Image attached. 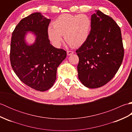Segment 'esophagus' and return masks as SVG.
Returning a JSON list of instances; mask_svg holds the SVG:
<instances>
[{"mask_svg": "<svg viewBox=\"0 0 132 132\" xmlns=\"http://www.w3.org/2000/svg\"><path fill=\"white\" fill-rule=\"evenodd\" d=\"M74 52H72V51H70V50H68V51H67V54L68 55H71L72 54H73Z\"/></svg>", "mask_w": 132, "mask_h": 132, "instance_id": "obj_1", "label": "esophagus"}]
</instances>
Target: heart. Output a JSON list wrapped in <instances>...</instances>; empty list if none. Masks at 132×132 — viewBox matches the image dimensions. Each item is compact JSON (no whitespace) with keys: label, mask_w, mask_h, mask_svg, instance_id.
Returning a JSON list of instances; mask_svg holds the SVG:
<instances>
[{"label":"heart","mask_w":132,"mask_h":132,"mask_svg":"<svg viewBox=\"0 0 132 132\" xmlns=\"http://www.w3.org/2000/svg\"><path fill=\"white\" fill-rule=\"evenodd\" d=\"M53 27L47 28V33L53 45L59 47L62 36L70 45L79 47L87 40L90 34L92 21L85 14L71 15L63 13L59 16L53 23Z\"/></svg>","instance_id":"b5f03b06"}]
</instances>
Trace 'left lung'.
<instances>
[{
  "mask_svg": "<svg viewBox=\"0 0 132 132\" xmlns=\"http://www.w3.org/2000/svg\"><path fill=\"white\" fill-rule=\"evenodd\" d=\"M90 34L76 53L78 78L86 87H100L118 71L124 58L121 29L113 19L99 10L91 15Z\"/></svg>",
  "mask_w": 132,
  "mask_h": 132,
  "instance_id": "8db88e82",
  "label": "left lung"
}]
</instances>
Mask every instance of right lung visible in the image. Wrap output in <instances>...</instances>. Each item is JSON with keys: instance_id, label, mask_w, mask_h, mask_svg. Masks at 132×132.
Here are the masks:
<instances>
[{"instance_id": "1", "label": "right lung", "mask_w": 132, "mask_h": 132, "mask_svg": "<svg viewBox=\"0 0 132 132\" xmlns=\"http://www.w3.org/2000/svg\"><path fill=\"white\" fill-rule=\"evenodd\" d=\"M51 20L40 12L23 19L12 35L10 61L13 70L22 82L37 91H45L54 85L57 68L66 57V52L50 44L47 30ZM35 41L29 45L27 33Z\"/></svg>"}]
</instances>
